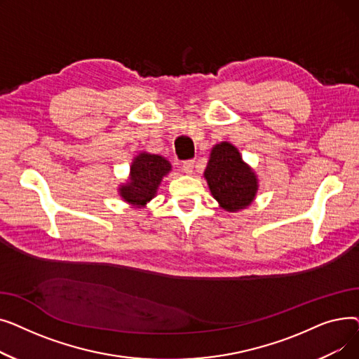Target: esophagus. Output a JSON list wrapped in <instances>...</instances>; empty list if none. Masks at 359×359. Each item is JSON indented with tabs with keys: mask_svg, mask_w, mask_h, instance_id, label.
<instances>
[{
	"mask_svg": "<svg viewBox=\"0 0 359 359\" xmlns=\"http://www.w3.org/2000/svg\"><path fill=\"white\" fill-rule=\"evenodd\" d=\"M195 168V160H184L182 163V172L186 175H192Z\"/></svg>",
	"mask_w": 359,
	"mask_h": 359,
	"instance_id": "1",
	"label": "esophagus"
}]
</instances>
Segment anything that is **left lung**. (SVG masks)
Instances as JSON below:
<instances>
[{
    "mask_svg": "<svg viewBox=\"0 0 359 359\" xmlns=\"http://www.w3.org/2000/svg\"><path fill=\"white\" fill-rule=\"evenodd\" d=\"M205 179L212 196L224 210L231 212L249 206L257 191L255 173L243 163L238 149L230 142H221L212 148Z\"/></svg>",
    "mask_w": 359,
    "mask_h": 359,
    "instance_id": "left-lung-1",
    "label": "left lung"
}]
</instances>
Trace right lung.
<instances>
[{
  "mask_svg": "<svg viewBox=\"0 0 359 359\" xmlns=\"http://www.w3.org/2000/svg\"><path fill=\"white\" fill-rule=\"evenodd\" d=\"M172 170L170 163L156 154H140L130 165V179L121 187V196L135 206H142L156 196L161 179Z\"/></svg>",
  "mask_w": 359,
  "mask_h": 359,
  "instance_id": "right-lung-1",
  "label": "right lung"
}]
</instances>
